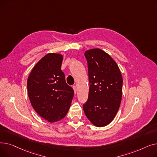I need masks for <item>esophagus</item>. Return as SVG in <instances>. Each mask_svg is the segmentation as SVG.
<instances>
[{
  "mask_svg": "<svg viewBox=\"0 0 157 157\" xmlns=\"http://www.w3.org/2000/svg\"><path fill=\"white\" fill-rule=\"evenodd\" d=\"M72 88H73V90H74V94H76V92H77V88H76V86H73Z\"/></svg>",
  "mask_w": 157,
  "mask_h": 157,
  "instance_id": "1",
  "label": "esophagus"
}]
</instances>
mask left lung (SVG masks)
Returning a JSON list of instances; mask_svg holds the SVG:
<instances>
[{
	"label": "left lung",
	"mask_w": 157,
	"mask_h": 157,
	"mask_svg": "<svg viewBox=\"0 0 157 157\" xmlns=\"http://www.w3.org/2000/svg\"><path fill=\"white\" fill-rule=\"evenodd\" d=\"M85 56L88 62L90 88L83 110L94 126L105 127L113 120L120 108L122 76L116 62L102 49H88Z\"/></svg>",
	"instance_id": "left-lung-1"
}]
</instances>
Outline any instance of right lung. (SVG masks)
I'll return each instance as SVG.
<instances>
[{
    "label": "right lung",
    "instance_id": "obj_1",
    "mask_svg": "<svg viewBox=\"0 0 157 157\" xmlns=\"http://www.w3.org/2000/svg\"><path fill=\"white\" fill-rule=\"evenodd\" d=\"M63 55L49 53L31 71L27 91L33 108L40 117L53 123L63 119L70 108L74 90L66 83L61 70Z\"/></svg>",
    "mask_w": 157,
    "mask_h": 157
}]
</instances>
